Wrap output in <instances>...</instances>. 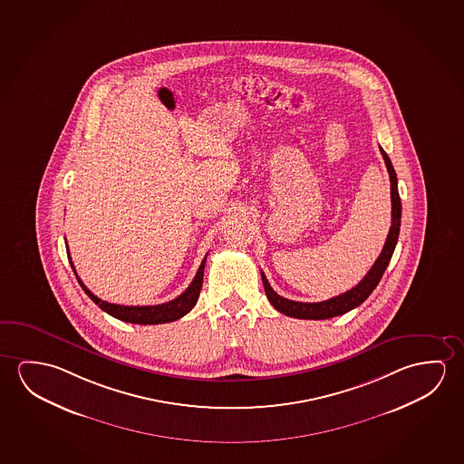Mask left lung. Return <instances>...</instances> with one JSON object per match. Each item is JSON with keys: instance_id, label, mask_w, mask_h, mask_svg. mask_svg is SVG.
I'll list each match as a JSON object with an SVG mask.
<instances>
[{"instance_id": "8db88e82", "label": "left lung", "mask_w": 464, "mask_h": 464, "mask_svg": "<svg viewBox=\"0 0 464 464\" xmlns=\"http://www.w3.org/2000/svg\"><path fill=\"white\" fill-rule=\"evenodd\" d=\"M381 154L384 157L385 167L391 177V199H392V225L389 229V235L385 239L384 249L381 252L378 260L371 266V270L366 273L360 283L355 287H352L347 293L335 295L333 299L323 300V302H295V300L285 299L273 291L268 279L262 271V281H264L265 293L270 300L271 305L276 308L285 316H293L299 320H328L333 316L347 314L350 310L358 307L360 304H363L364 300L370 297V294L376 289L379 281L384 275L387 265L392 258L393 250L399 241L400 220H401V202H400L399 186H397V175L393 170L392 162L389 156L385 154L382 148Z\"/></svg>"}]
</instances>
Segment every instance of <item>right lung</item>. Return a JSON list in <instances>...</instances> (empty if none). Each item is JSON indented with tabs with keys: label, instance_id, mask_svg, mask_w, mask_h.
Returning a JSON list of instances; mask_svg holds the SVG:
<instances>
[{
	"label": "right lung",
	"instance_id": "obj_1",
	"mask_svg": "<svg viewBox=\"0 0 464 464\" xmlns=\"http://www.w3.org/2000/svg\"><path fill=\"white\" fill-rule=\"evenodd\" d=\"M69 256V252H67ZM208 256V254H207ZM207 256L200 264L199 270L194 276L193 283L188 285L185 293L179 295L177 299L170 300V302H165V304H159V305H117V304H109L106 300H101L100 297H96L85 285L83 281L79 278L75 266L71 262L72 270L75 273V276L79 279L82 289L85 291L86 295L90 299L93 300L94 304L104 310L106 314L114 316L117 320L127 321V323H135V324H162V323H170V321L179 320L181 316H185L186 314H189L193 310L196 302L199 299L200 287H202V279H204V266H206Z\"/></svg>",
	"mask_w": 464,
	"mask_h": 464
}]
</instances>
